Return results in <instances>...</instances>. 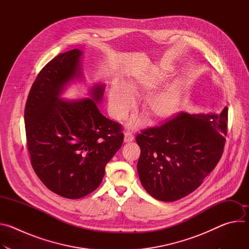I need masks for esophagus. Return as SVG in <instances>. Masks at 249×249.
<instances>
[{"label": "esophagus", "mask_w": 249, "mask_h": 249, "mask_svg": "<svg viewBox=\"0 0 249 249\" xmlns=\"http://www.w3.org/2000/svg\"><path fill=\"white\" fill-rule=\"evenodd\" d=\"M124 135H125V137H124L125 143H130V142H132L134 140V136L130 132H126Z\"/></svg>", "instance_id": "obj_1"}]
</instances>
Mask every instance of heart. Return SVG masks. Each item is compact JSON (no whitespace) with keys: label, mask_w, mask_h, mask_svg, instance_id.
<instances>
[{"label":"heart","mask_w":249,"mask_h":249,"mask_svg":"<svg viewBox=\"0 0 249 249\" xmlns=\"http://www.w3.org/2000/svg\"><path fill=\"white\" fill-rule=\"evenodd\" d=\"M172 71L171 66L161 65L148 73L133 78L125 83L124 87L118 84L113 85L108 95L111 116L117 120L125 118L135 106L133 95L140 96L148 92L142 104L147 116L156 122L171 118L179 107L183 92L182 81L176 79L156 89L154 88L166 80Z\"/></svg>","instance_id":"1"}]
</instances>
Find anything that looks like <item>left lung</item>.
Returning <instances> with one entry per match:
<instances>
[{"mask_svg":"<svg viewBox=\"0 0 249 249\" xmlns=\"http://www.w3.org/2000/svg\"><path fill=\"white\" fill-rule=\"evenodd\" d=\"M228 107L217 115L181 112L136 137L141 148L137 169L142 185L154 198L181 199L203 182L219 162L226 143Z\"/></svg>","mask_w":249,"mask_h":249,"instance_id":"left-lung-1","label":"left lung"}]
</instances>
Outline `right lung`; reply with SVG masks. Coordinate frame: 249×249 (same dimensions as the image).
Listing matches in <instances>:
<instances>
[{"label":"right lung","mask_w":249,"mask_h":249,"mask_svg":"<svg viewBox=\"0 0 249 249\" xmlns=\"http://www.w3.org/2000/svg\"><path fill=\"white\" fill-rule=\"evenodd\" d=\"M82 55L73 49L51 60L35 79L24 108L31 165L49 190L68 199L99 186L124 139L121 125L97 108L104 85L93 86L90 98H60L70 82L83 78Z\"/></svg>","instance_id":"right-lung-1"}]
</instances>
